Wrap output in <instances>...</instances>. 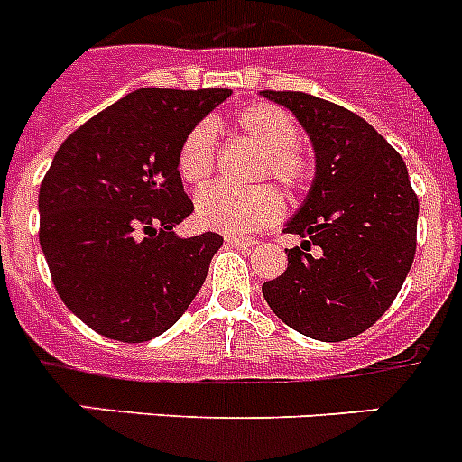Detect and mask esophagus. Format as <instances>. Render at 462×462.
<instances>
[{"label": "esophagus", "instance_id": "obj_1", "mask_svg": "<svg viewBox=\"0 0 462 462\" xmlns=\"http://www.w3.org/2000/svg\"><path fill=\"white\" fill-rule=\"evenodd\" d=\"M225 242L230 244V246H237V249H251L256 239H244V237H235V235H225Z\"/></svg>", "mask_w": 462, "mask_h": 462}]
</instances>
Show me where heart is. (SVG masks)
Listing matches in <instances>:
<instances>
[{
    "label": "heart",
    "instance_id": "obj_1",
    "mask_svg": "<svg viewBox=\"0 0 462 462\" xmlns=\"http://www.w3.org/2000/svg\"><path fill=\"white\" fill-rule=\"evenodd\" d=\"M237 125L254 144L263 149L258 178H273L287 192L309 189L316 175V161L299 142L294 116L275 104H251L237 116ZM216 127L201 121L185 134L178 149V172L187 185L204 187L216 171ZM282 213V199L270 185L235 189L213 185L197 197L199 223L227 235H251L275 223Z\"/></svg>",
    "mask_w": 462,
    "mask_h": 462
}]
</instances>
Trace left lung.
<instances>
[{
    "label": "left lung",
    "mask_w": 462,
    "mask_h": 462,
    "mask_svg": "<svg viewBox=\"0 0 462 462\" xmlns=\"http://www.w3.org/2000/svg\"><path fill=\"white\" fill-rule=\"evenodd\" d=\"M316 149V180L284 232L287 270L263 284L284 325L320 341L361 335L403 287L418 244V194L399 152L354 111L306 92H273ZM317 246L313 254L310 249Z\"/></svg>",
    "instance_id": "left-lung-1"
}]
</instances>
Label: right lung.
<instances>
[{"label":"right lung","mask_w":462,"mask_h":462,"mask_svg":"<svg viewBox=\"0 0 462 462\" xmlns=\"http://www.w3.org/2000/svg\"><path fill=\"white\" fill-rule=\"evenodd\" d=\"M230 89L144 88L89 118L40 185V246L61 301L99 335H163L206 280L218 232L180 239L194 211L178 149Z\"/></svg>","instance_id":"add662e5"}]
</instances>
